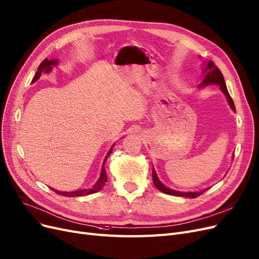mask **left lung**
<instances>
[{
  "instance_id": "1",
  "label": "left lung",
  "mask_w": 259,
  "mask_h": 259,
  "mask_svg": "<svg viewBox=\"0 0 259 259\" xmlns=\"http://www.w3.org/2000/svg\"><path fill=\"white\" fill-rule=\"evenodd\" d=\"M203 74H204L203 81L199 84V87H204V85H209V84H218V85H220L222 92L224 93L225 96L227 97L230 108L233 109L234 111H236L235 104L233 102V99H231L229 93H228L224 77H223V74L221 73V70L219 69V67H217L212 61H209L208 63H207L206 68L203 69ZM152 177H153V182H154V185L156 186V189L159 190L160 192L165 193V194H168V195L179 196V197L196 198V197H198L199 195H201L204 191H206V190H204V191H201V192H179V191H175V190L169 189V187L165 186L162 182L158 180V178H157V175H156V172L154 170V168H153V170H152Z\"/></svg>"
}]
</instances>
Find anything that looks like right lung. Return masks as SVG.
<instances>
[{"instance_id":"obj_1","label":"right lung","mask_w":259,"mask_h":259,"mask_svg":"<svg viewBox=\"0 0 259 259\" xmlns=\"http://www.w3.org/2000/svg\"><path fill=\"white\" fill-rule=\"evenodd\" d=\"M58 64V60H48V59H45L40 65L38 66V70L36 72V74H35L32 82H35L37 81V80L39 79V77L41 76L42 73H49L50 70L52 69V66H55ZM114 147V145L111 147V149L109 150V152L107 153V155L105 156V159H104V163H103V166H102V171H101V176L99 178V180H97V182L92 186V187H89V189H85V190H80V191H74V192H62V191H58V190H55V189H51L53 192H56L57 194L59 195H62V196H66V197H76V196H83V195H90V194H94L96 192H99L100 190L103 189V186L105 185V183L107 182V174H106V170H105V163L107 158H108V156L111 154L112 152V148Z\"/></svg>"}]
</instances>
